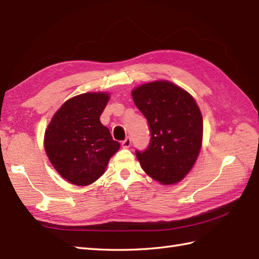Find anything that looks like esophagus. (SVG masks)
<instances>
[{
    "label": "esophagus",
    "instance_id": "34e87169",
    "mask_svg": "<svg viewBox=\"0 0 259 259\" xmlns=\"http://www.w3.org/2000/svg\"><path fill=\"white\" fill-rule=\"evenodd\" d=\"M121 145H122L123 148H129L131 146V139L130 138H125L122 142H121Z\"/></svg>",
    "mask_w": 259,
    "mask_h": 259
}]
</instances>
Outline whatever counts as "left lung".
Masks as SVG:
<instances>
[{
  "label": "left lung",
  "instance_id": "8db88e82",
  "mask_svg": "<svg viewBox=\"0 0 259 259\" xmlns=\"http://www.w3.org/2000/svg\"><path fill=\"white\" fill-rule=\"evenodd\" d=\"M149 124L147 149L136 150L142 169L163 185L176 184L194 166L202 141V115L188 92L168 81L150 82L133 92Z\"/></svg>",
  "mask_w": 259,
  "mask_h": 259
}]
</instances>
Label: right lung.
<instances>
[{"mask_svg":"<svg viewBox=\"0 0 259 259\" xmlns=\"http://www.w3.org/2000/svg\"><path fill=\"white\" fill-rule=\"evenodd\" d=\"M108 93H83L62 104L48 125L45 148L52 166L69 183L87 186L103 175L109 159L119 150L100 115Z\"/></svg>","mask_w":259,"mask_h":259,"instance_id":"obj_1","label":"right lung"}]
</instances>
